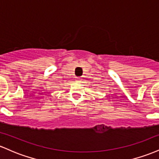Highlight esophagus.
<instances>
[{"mask_svg":"<svg viewBox=\"0 0 159 159\" xmlns=\"http://www.w3.org/2000/svg\"><path fill=\"white\" fill-rule=\"evenodd\" d=\"M75 81L76 82H80V81H81V79H80V78H75Z\"/></svg>","mask_w":159,"mask_h":159,"instance_id":"obj_1","label":"esophagus"}]
</instances>
